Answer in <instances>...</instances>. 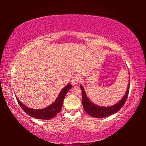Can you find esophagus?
<instances>
[{"mask_svg": "<svg viewBox=\"0 0 146 146\" xmlns=\"http://www.w3.org/2000/svg\"><path fill=\"white\" fill-rule=\"evenodd\" d=\"M79 81H80V77L78 75H74L72 78H71V82L73 85H76L78 83Z\"/></svg>", "mask_w": 146, "mask_h": 146, "instance_id": "obj_1", "label": "esophagus"}]
</instances>
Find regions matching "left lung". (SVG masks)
Listing matches in <instances>:
<instances>
[{
    "mask_svg": "<svg viewBox=\"0 0 146 146\" xmlns=\"http://www.w3.org/2000/svg\"><path fill=\"white\" fill-rule=\"evenodd\" d=\"M129 86L130 80L129 84H128L127 90L126 91V93H125V95H124V97L120 100L119 102L116 104L114 106H110V107H101V106H98L90 102V100H89L88 97H86L84 88L82 86H80V88L81 90H82V104L85 111L87 113L88 115H91V117L95 118L106 117L117 113L123 107V106L124 105L125 101L127 100L128 94H129Z\"/></svg>",
    "mask_w": 146,
    "mask_h": 146,
    "instance_id": "8db88e82",
    "label": "left lung"
}]
</instances>
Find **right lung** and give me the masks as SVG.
Returning <instances> with one entry per match:
<instances>
[{
  "mask_svg": "<svg viewBox=\"0 0 146 146\" xmlns=\"http://www.w3.org/2000/svg\"><path fill=\"white\" fill-rule=\"evenodd\" d=\"M71 86H72L71 84H69L66 87H64L52 104L44 109H41V110H33V109L29 108L27 106H24V104L20 102V100L17 98V100L19 106L24 111V112H26L30 117L37 118V119L49 120L55 117L60 111L64 98H65L68 91L71 88Z\"/></svg>",
  "mask_w": 146,
  "mask_h": 146,
  "instance_id": "obj_1",
  "label": "right lung"
}]
</instances>
